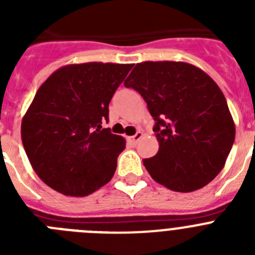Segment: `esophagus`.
<instances>
[{
  "label": "esophagus",
  "mask_w": 255,
  "mask_h": 255,
  "mask_svg": "<svg viewBox=\"0 0 255 255\" xmlns=\"http://www.w3.org/2000/svg\"><path fill=\"white\" fill-rule=\"evenodd\" d=\"M143 135H144L143 132H141V131H138V132H136V134H135V135H132V136H130L129 140L131 141V143H136V141H139V140H140L141 138H143Z\"/></svg>",
  "instance_id": "esophagus-1"
}]
</instances>
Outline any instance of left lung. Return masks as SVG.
I'll list each match as a JSON object with an SVG mask.
<instances>
[{
  "mask_svg": "<svg viewBox=\"0 0 255 255\" xmlns=\"http://www.w3.org/2000/svg\"><path fill=\"white\" fill-rule=\"evenodd\" d=\"M124 85L139 92L155 121L159 149L143 161L152 179L180 193L215 179L235 140L233 116L215 80L186 62L145 61Z\"/></svg>",
  "mask_w": 255,
  "mask_h": 255,
  "instance_id": "1",
  "label": "left lung"
}]
</instances>
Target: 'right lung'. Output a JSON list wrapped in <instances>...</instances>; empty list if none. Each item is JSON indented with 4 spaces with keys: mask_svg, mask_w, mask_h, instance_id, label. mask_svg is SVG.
Here are the masks:
<instances>
[{
    "mask_svg": "<svg viewBox=\"0 0 255 255\" xmlns=\"http://www.w3.org/2000/svg\"><path fill=\"white\" fill-rule=\"evenodd\" d=\"M131 64L87 62L60 67L35 93L21 121L33 170L49 188L87 197L114 176L125 139L102 129L112 96Z\"/></svg>",
    "mask_w": 255,
    "mask_h": 255,
    "instance_id": "add662e5",
    "label": "right lung"
}]
</instances>
